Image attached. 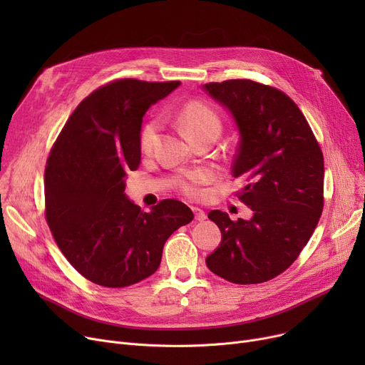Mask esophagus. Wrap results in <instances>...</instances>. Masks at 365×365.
I'll use <instances>...</instances> for the list:
<instances>
[{
    "instance_id": "esophagus-1",
    "label": "esophagus",
    "mask_w": 365,
    "mask_h": 365,
    "mask_svg": "<svg viewBox=\"0 0 365 365\" xmlns=\"http://www.w3.org/2000/svg\"><path fill=\"white\" fill-rule=\"evenodd\" d=\"M192 212H194L195 219H197L198 222H204V220L207 219V215H205L204 210H201V208H198V207H192Z\"/></svg>"
}]
</instances>
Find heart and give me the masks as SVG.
Returning <instances> with one entry per match:
<instances>
[{
	"instance_id": "1",
	"label": "heart",
	"mask_w": 365,
	"mask_h": 365,
	"mask_svg": "<svg viewBox=\"0 0 365 365\" xmlns=\"http://www.w3.org/2000/svg\"><path fill=\"white\" fill-rule=\"evenodd\" d=\"M178 123L189 140L197 136H201V134H205V133L219 134L220 131V121L216 112L205 103L198 101L189 102L179 112ZM157 130H158L157 123H149L145 125L140 136L142 150L145 152L150 150L153 140H155V136H157ZM205 180H208V175L205 171H192L179 182V186L185 194L190 197H197L200 194L198 185Z\"/></svg>"
}]
</instances>
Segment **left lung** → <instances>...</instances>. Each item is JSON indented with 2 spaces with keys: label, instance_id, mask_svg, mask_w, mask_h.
Returning a JSON list of instances; mask_svg holds the SVG:
<instances>
[{
  "label": "left lung",
  "instance_id": "obj_1",
  "mask_svg": "<svg viewBox=\"0 0 365 365\" xmlns=\"http://www.w3.org/2000/svg\"><path fill=\"white\" fill-rule=\"evenodd\" d=\"M225 106L240 142L232 176L247 182L240 200L253 210L250 220L232 222L213 210L222 234L205 263L235 284H259L284 272L314 234L322 213L324 158L297 105L282 91L250 80L204 84Z\"/></svg>",
  "mask_w": 365,
  "mask_h": 365
}]
</instances>
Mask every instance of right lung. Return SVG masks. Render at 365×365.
<instances>
[{"label":"right lung","mask_w":365,"mask_h":365,"mask_svg":"<svg viewBox=\"0 0 365 365\" xmlns=\"http://www.w3.org/2000/svg\"><path fill=\"white\" fill-rule=\"evenodd\" d=\"M180 81L118 80L72 112L46 167V217L68 262L103 287H127L155 274L168 237L194 219L164 200L142 212L125 195L127 171L140 163L146 110Z\"/></svg>","instance_id":"add662e5"}]
</instances>
